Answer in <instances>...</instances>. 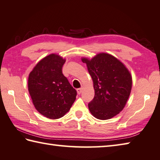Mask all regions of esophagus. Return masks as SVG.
<instances>
[{
	"mask_svg": "<svg viewBox=\"0 0 160 160\" xmlns=\"http://www.w3.org/2000/svg\"><path fill=\"white\" fill-rule=\"evenodd\" d=\"M82 89H83V88H79V89H77L78 94H80L81 93H82Z\"/></svg>",
	"mask_w": 160,
	"mask_h": 160,
	"instance_id": "1",
	"label": "esophagus"
}]
</instances>
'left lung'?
<instances>
[{
	"instance_id": "8db88e82",
	"label": "left lung",
	"mask_w": 160,
	"mask_h": 160,
	"mask_svg": "<svg viewBox=\"0 0 160 160\" xmlns=\"http://www.w3.org/2000/svg\"><path fill=\"white\" fill-rule=\"evenodd\" d=\"M92 78L94 97L88 103L90 112L99 120H108L122 110L132 90L130 72L112 55L97 54L91 60L82 58Z\"/></svg>"
}]
</instances>
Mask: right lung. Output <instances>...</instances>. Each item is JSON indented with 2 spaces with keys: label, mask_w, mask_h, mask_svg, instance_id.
I'll use <instances>...</instances> for the list:
<instances>
[{
  "label": "right lung",
  "mask_w": 160,
  "mask_h": 160,
  "mask_svg": "<svg viewBox=\"0 0 160 160\" xmlns=\"http://www.w3.org/2000/svg\"><path fill=\"white\" fill-rule=\"evenodd\" d=\"M65 59L52 54L40 60L28 76V88L36 109L50 119L68 112L77 92L62 73Z\"/></svg>",
  "instance_id": "1"
}]
</instances>
